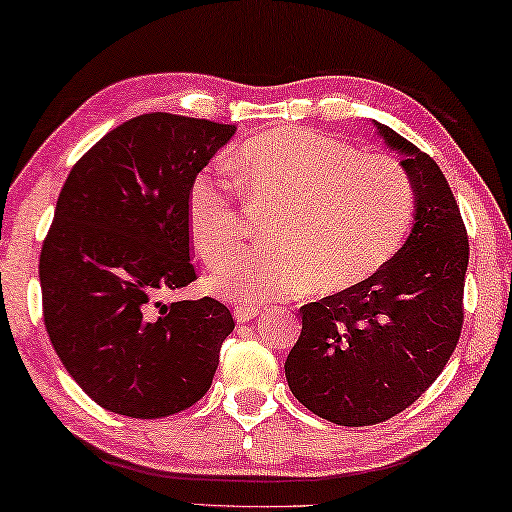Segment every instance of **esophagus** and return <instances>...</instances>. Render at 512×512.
I'll return each instance as SVG.
<instances>
[{
  "mask_svg": "<svg viewBox=\"0 0 512 512\" xmlns=\"http://www.w3.org/2000/svg\"><path fill=\"white\" fill-rule=\"evenodd\" d=\"M257 314H259L257 307H250V305H237V307H234V319H237L239 323L253 321Z\"/></svg>",
  "mask_w": 512,
  "mask_h": 512,
  "instance_id": "obj_1",
  "label": "esophagus"
}]
</instances>
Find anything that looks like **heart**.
<instances>
[{"label": "heart", "mask_w": 512, "mask_h": 512, "mask_svg": "<svg viewBox=\"0 0 512 512\" xmlns=\"http://www.w3.org/2000/svg\"><path fill=\"white\" fill-rule=\"evenodd\" d=\"M227 168L250 207H273L264 223L269 243L232 257L212 278L218 294L239 305L291 298L307 285L314 294L360 285L394 257L415 218V186L399 161L312 129L259 132ZM238 190L214 173L189 186L186 221L209 266L248 237Z\"/></svg>", "instance_id": "1"}]
</instances>
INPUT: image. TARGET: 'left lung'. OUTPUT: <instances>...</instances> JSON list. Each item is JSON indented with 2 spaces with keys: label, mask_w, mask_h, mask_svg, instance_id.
Masks as SVG:
<instances>
[{
  "label": "left lung",
  "mask_w": 512,
  "mask_h": 512,
  "mask_svg": "<svg viewBox=\"0 0 512 512\" xmlns=\"http://www.w3.org/2000/svg\"><path fill=\"white\" fill-rule=\"evenodd\" d=\"M376 127L405 154L415 225L369 280L300 307L303 330L285 362L296 399L337 426H373L410 408L446 367L465 321L469 239L451 186L426 152Z\"/></svg>",
  "instance_id": "left-lung-1"
}]
</instances>
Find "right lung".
Listing matches in <instances>:
<instances>
[{
	"label": "right lung",
	"instance_id": "add662e5",
	"mask_svg": "<svg viewBox=\"0 0 512 512\" xmlns=\"http://www.w3.org/2000/svg\"><path fill=\"white\" fill-rule=\"evenodd\" d=\"M234 132L143 113L102 136L63 184L40 250L43 321L63 367L104 410L170 417L212 385L232 312L209 296H159L198 280L186 198Z\"/></svg>",
	"mask_w": 512,
	"mask_h": 512
}]
</instances>
